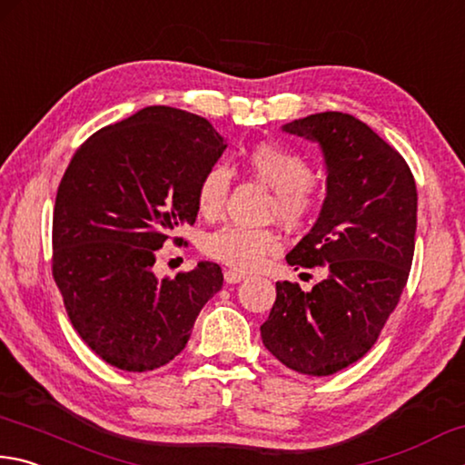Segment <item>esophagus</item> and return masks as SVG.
Returning <instances> with one entry per match:
<instances>
[{"instance_id": "34e87169", "label": "esophagus", "mask_w": 465, "mask_h": 465, "mask_svg": "<svg viewBox=\"0 0 465 465\" xmlns=\"http://www.w3.org/2000/svg\"><path fill=\"white\" fill-rule=\"evenodd\" d=\"M245 278H247V275L242 273V272H237V270H226L224 272V282L226 283H239V282H242Z\"/></svg>"}]
</instances>
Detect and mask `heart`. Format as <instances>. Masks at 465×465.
<instances>
[{"mask_svg": "<svg viewBox=\"0 0 465 465\" xmlns=\"http://www.w3.org/2000/svg\"><path fill=\"white\" fill-rule=\"evenodd\" d=\"M249 173L273 192L270 214L286 226H302L321 200L312 182V165L302 153L278 143H259L247 153ZM232 185V171L218 161L203 171L195 187V203L203 216L223 212ZM203 253L237 272L257 270L280 251V237L270 228L223 226L202 242Z\"/></svg>", "mask_w": 465, "mask_h": 465, "instance_id": "1", "label": "heart"}]
</instances>
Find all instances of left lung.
<instances>
[{"mask_svg": "<svg viewBox=\"0 0 465 465\" xmlns=\"http://www.w3.org/2000/svg\"><path fill=\"white\" fill-rule=\"evenodd\" d=\"M322 146L327 198L312 231L286 262L322 267L311 292L275 283L262 339L275 360L304 376H331L376 345L409 280L417 232V185L409 163L351 114L322 112L283 126Z\"/></svg>", "mask_w": 465, "mask_h": 465, "instance_id": "left-lung-1", "label": "left lung"}]
</instances>
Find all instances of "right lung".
I'll return each instance as SVG.
<instances>
[{
    "instance_id": "add662e5",
    "label": "right lung",
    "mask_w": 465,
    "mask_h": 465,
    "mask_svg": "<svg viewBox=\"0 0 465 465\" xmlns=\"http://www.w3.org/2000/svg\"><path fill=\"white\" fill-rule=\"evenodd\" d=\"M226 143L206 118L151 105L73 154L53 212V278L73 329L105 363L151 371L183 351L223 270L153 272L163 242L198 216L195 187Z\"/></svg>"
}]
</instances>
